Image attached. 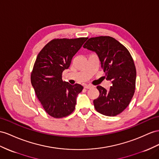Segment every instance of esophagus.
I'll list each match as a JSON object with an SVG mask.
<instances>
[{"instance_id": "obj_1", "label": "esophagus", "mask_w": 159, "mask_h": 159, "mask_svg": "<svg viewBox=\"0 0 159 159\" xmlns=\"http://www.w3.org/2000/svg\"><path fill=\"white\" fill-rule=\"evenodd\" d=\"M84 89H91V88L94 87L92 86V85H90V84H84Z\"/></svg>"}]
</instances>
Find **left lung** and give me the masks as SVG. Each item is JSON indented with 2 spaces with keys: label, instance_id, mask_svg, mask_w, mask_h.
I'll use <instances>...</instances> for the list:
<instances>
[{
  "label": "left lung",
  "instance_id": "8db88e82",
  "mask_svg": "<svg viewBox=\"0 0 159 159\" xmlns=\"http://www.w3.org/2000/svg\"><path fill=\"white\" fill-rule=\"evenodd\" d=\"M83 48L98 55L106 79L112 83L109 91L97 87L99 96L93 101L95 109L107 116L120 114L128 106L135 92L136 70L131 54L110 36L89 38Z\"/></svg>",
  "mask_w": 159,
  "mask_h": 159
}]
</instances>
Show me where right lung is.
Here are the masks:
<instances>
[{
	"mask_svg": "<svg viewBox=\"0 0 159 159\" xmlns=\"http://www.w3.org/2000/svg\"><path fill=\"white\" fill-rule=\"evenodd\" d=\"M87 38L54 39L39 52L31 74V82L38 99L48 114L54 118L74 111L81 84L72 85L62 79L65 69Z\"/></svg>",
	"mask_w": 159,
	"mask_h": 159,
	"instance_id": "right-lung-1",
	"label": "right lung"
}]
</instances>
